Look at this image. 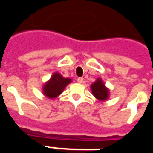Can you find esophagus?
<instances>
[{"mask_svg": "<svg viewBox=\"0 0 153 153\" xmlns=\"http://www.w3.org/2000/svg\"><path fill=\"white\" fill-rule=\"evenodd\" d=\"M77 82L79 83H83V77H79V78H78V79H77Z\"/></svg>", "mask_w": 153, "mask_h": 153, "instance_id": "obj_1", "label": "esophagus"}]
</instances>
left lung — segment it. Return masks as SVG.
I'll return each mask as SVG.
<instances>
[{
  "label": "left lung",
  "instance_id": "obj_1",
  "mask_svg": "<svg viewBox=\"0 0 153 153\" xmlns=\"http://www.w3.org/2000/svg\"><path fill=\"white\" fill-rule=\"evenodd\" d=\"M93 96L99 101H106L109 97V89L105 86L102 79H97L91 85Z\"/></svg>",
  "mask_w": 153,
  "mask_h": 153
}]
</instances>
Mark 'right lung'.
<instances>
[{
	"label": "right lung",
	"instance_id": "right-lung-1",
	"mask_svg": "<svg viewBox=\"0 0 153 153\" xmlns=\"http://www.w3.org/2000/svg\"><path fill=\"white\" fill-rule=\"evenodd\" d=\"M71 79L64 78L60 74L56 72L42 87L43 94L48 98H56L63 92L65 88L71 83Z\"/></svg>",
	"mask_w": 153,
	"mask_h": 153
}]
</instances>
